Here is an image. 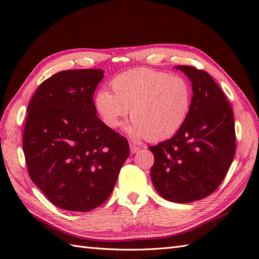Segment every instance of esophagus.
Listing matches in <instances>:
<instances>
[{
  "label": "esophagus",
  "instance_id": "1",
  "mask_svg": "<svg viewBox=\"0 0 259 259\" xmlns=\"http://www.w3.org/2000/svg\"><path fill=\"white\" fill-rule=\"evenodd\" d=\"M139 149H140V148L138 146H136L134 144H130V151H131V153H136L137 151H139Z\"/></svg>",
  "mask_w": 259,
  "mask_h": 259
}]
</instances>
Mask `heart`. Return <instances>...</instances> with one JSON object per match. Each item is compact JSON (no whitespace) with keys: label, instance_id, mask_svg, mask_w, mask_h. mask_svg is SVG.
I'll return each mask as SVG.
<instances>
[{"label":"heart","instance_id":"heart-1","mask_svg":"<svg viewBox=\"0 0 259 259\" xmlns=\"http://www.w3.org/2000/svg\"><path fill=\"white\" fill-rule=\"evenodd\" d=\"M111 89L112 93H97V112L108 128L117 129L131 110L133 123L126 133L136 140H166L177 133L189 113L190 87L178 75L150 69L130 70L113 78Z\"/></svg>","mask_w":259,"mask_h":259}]
</instances>
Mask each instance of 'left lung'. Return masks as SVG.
Here are the masks:
<instances>
[{
	"mask_svg": "<svg viewBox=\"0 0 259 259\" xmlns=\"http://www.w3.org/2000/svg\"><path fill=\"white\" fill-rule=\"evenodd\" d=\"M176 68L191 81L190 109L174 137L149 147L151 180L164 199L188 203L211 195L226 177L236 152L235 121L210 74L190 65Z\"/></svg>",
	"mask_w": 259,
	"mask_h": 259,
	"instance_id": "1",
	"label": "left lung"
}]
</instances>
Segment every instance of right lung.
Listing matches in <instances>:
<instances>
[{
    "label": "right lung",
    "instance_id": "1",
    "mask_svg": "<svg viewBox=\"0 0 259 259\" xmlns=\"http://www.w3.org/2000/svg\"><path fill=\"white\" fill-rule=\"evenodd\" d=\"M100 69L61 71L43 81L27 107V172L57 207L90 211L106 201L129 157L128 140L97 115Z\"/></svg>",
    "mask_w": 259,
    "mask_h": 259
}]
</instances>
